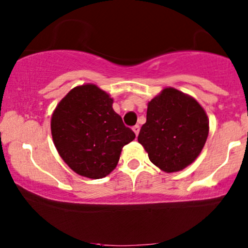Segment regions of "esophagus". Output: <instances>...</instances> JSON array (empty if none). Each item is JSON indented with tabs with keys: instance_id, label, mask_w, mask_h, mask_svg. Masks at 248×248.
Masks as SVG:
<instances>
[{
	"instance_id": "esophagus-1",
	"label": "esophagus",
	"mask_w": 248,
	"mask_h": 248,
	"mask_svg": "<svg viewBox=\"0 0 248 248\" xmlns=\"http://www.w3.org/2000/svg\"><path fill=\"white\" fill-rule=\"evenodd\" d=\"M133 132L135 133L136 136H138L139 133H140V126H138V124H136V126H134L133 127Z\"/></svg>"
}]
</instances>
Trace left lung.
I'll use <instances>...</instances> for the list:
<instances>
[{
    "label": "left lung",
    "instance_id": "obj_1",
    "mask_svg": "<svg viewBox=\"0 0 248 248\" xmlns=\"http://www.w3.org/2000/svg\"><path fill=\"white\" fill-rule=\"evenodd\" d=\"M209 135V119L192 96L166 87L148 102L147 121L138 141L149 160L166 172L181 171L195 162Z\"/></svg>",
    "mask_w": 248,
    "mask_h": 248
}]
</instances>
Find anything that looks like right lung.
Segmentation results:
<instances>
[{
    "label": "right lung",
    "instance_id": "obj_1",
    "mask_svg": "<svg viewBox=\"0 0 248 248\" xmlns=\"http://www.w3.org/2000/svg\"><path fill=\"white\" fill-rule=\"evenodd\" d=\"M112 105L108 93L94 84H84L72 88L53 110V143L78 175L106 177L118 166L122 148L135 139Z\"/></svg>",
    "mask_w": 248,
    "mask_h": 248
}]
</instances>
